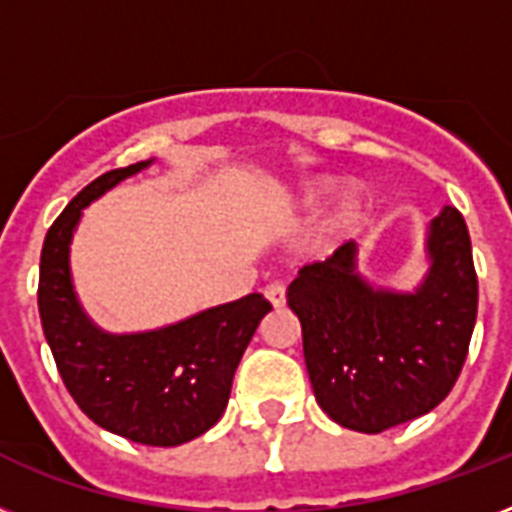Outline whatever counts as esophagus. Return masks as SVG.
<instances>
[{
  "mask_svg": "<svg viewBox=\"0 0 512 512\" xmlns=\"http://www.w3.org/2000/svg\"><path fill=\"white\" fill-rule=\"evenodd\" d=\"M265 297H268V303H271L273 308H281V305L287 303V289H284V284H279V281H273V284L265 287Z\"/></svg>",
  "mask_w": 512,
  "mask_h": 512,
  "instance_id": "esophagus-1",
  "label": "esophagus"
}]
</instances>
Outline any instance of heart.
I'll return each instance as SVG.
<instances>
[{"label":"heart","instance_id":"b5f03b06","mask_svg":"<svg viewBox=\"0 0 512 512\" xmlns=\"http://www.w3.org/2000/svg\"><path fill=\"white\" fill-rule=\"evenodd\" d=\"M337 185H340L337 177H311V180H303L295 191L297 207L319 209L337 191ZM366 212H369L366 191L358 188V185H350L348 191H342L337 196V201L332 204L327 217H324V223H321V239L329 241V244L342 241L345 236L356 231L358 225L364 223Z\"/></svg>","mask_w":512,"mask_h":512}]
</instances>
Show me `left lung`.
<instances>
[{"label": "left lung", "instance_id": "1", "mask_svg": "<svg viewBox=\"0 0 512 512\" xmlns=\"http://www.w3.org/2000/svg\"><path fill=\"white\" fill-rule=\"evenodd\" d=\"M425 260L417 287L390 289L358 271V244L348 241L289 284L313 393L342 428L382 433L422 417L460 377L478 279L468 225L454 207L428 223Z\"/></svg>", "mask_w": 512, "mask_h": 512}]
</instances>
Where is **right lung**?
I'll use <instances>...</instances> for the list:
<instances>
[{
    "label": "right lung",
    "instance_id": "right-lung-1",
    "mask_svg": "<svg viewBox=\"0 0 512 512\" xmlns=\"http://www.w3.org/2000/svg\"><path fill=\"white\" fill-rule=\"evenodd\" d=\"M151 164L100 175L60 212L44 236L39 316L68 393L95 425L135 444L180 446L220 420L236 366L271 303L252 292L167 327L122 335L87 316L71 276L76 225L84 207Z\"/></svg>",
    "mask_w": 512,
    "mask_h": 512
}]
</instances>
